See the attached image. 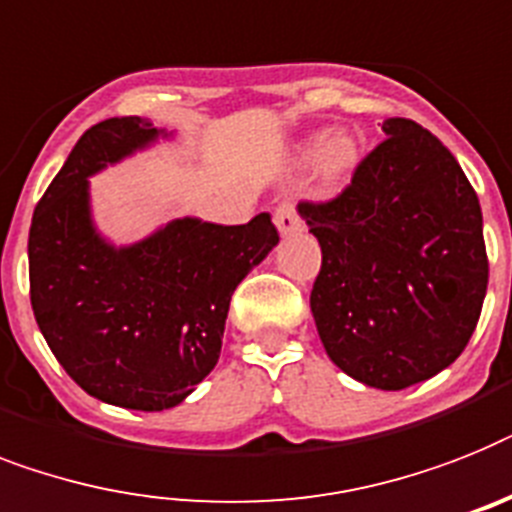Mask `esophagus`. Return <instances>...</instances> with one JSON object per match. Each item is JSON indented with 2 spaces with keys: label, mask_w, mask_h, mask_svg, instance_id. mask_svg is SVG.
I'll return each mask as SVG.
<instances>
[{
  "label": "esophagus",
  "mask_w": 512,
  "mask_h": 512,
  "mask_svg": "<svg viewBox=\"0 0 512 512\" xmlns=\"http://www.w3.org/2000/svg\"><path fill=\"white\" fill-rule=\"evenodd\" d=\"M274 225H277V230H280L282 238H287V235H293V232L301 230V217H298L295 206L282 204L280 209L274 211Z\"/></svg>",
  "instance_id": "esophagus-1"
}]
</instances>
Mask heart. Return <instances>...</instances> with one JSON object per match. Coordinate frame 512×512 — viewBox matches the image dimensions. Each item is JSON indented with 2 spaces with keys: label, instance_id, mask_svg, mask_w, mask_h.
<instances>
[{
  "label": "heart",
  "instance_id": "obj_1",
  "mask_svg": "<svg viewBox=\"0 0 512 512\" xmlns=\"http://www.w3.org/2000/svg\"><path fill=\"white\" fill-rule=\"evenodd\" d=\"M298 162H314L316 183L327 190L348 183L361 162V141L348 128L329 130V133L308 135L306 143L298 149Z\"/></svg>",
  "mask_w": 512,
  "mask_h": 512
}]
</instances>
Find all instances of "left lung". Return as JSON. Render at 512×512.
Returning <instances> with one entry per match:
<instances>
[{"label": "left lung", "mask_w": 512, "mask_h": 512, "mask_svg": "<svg viewBox=\"0 0 512 512\" xmlns=\"http://www.w3.org/2000/svg\"><path fill=\"white\" fill-rule=\"evenodd\" d=\"M387 135L329 204L298 214L322 246L311 314L356 382L405 390L463 353L487 295L474 188L437 135L390 117Z\"/></svg>", "instance_id": "1"}]
</instances>
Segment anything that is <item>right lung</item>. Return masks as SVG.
Wrapping results in <instances>:
<instances>
[{
  "label": "right lung",
  "mask_w": 512,
  "mask_h": 512,
  "mask_svg": "<svg viewBox=\"0 0 512 512\" xmlns=\"http://www.w3.org/2000/svg\"><path fill=\"white\" fill-rule=\"evenodd\" d=\"M172 138L146 117L86 130L28 235L31 306L46 345L91 398L130 411L175 408L209 377L235 287L280 243L266 211L232 227L177 217L128 246L101 235L88 180Z\"/></svg>",
  "instance_id": "1"
}]
</instances>
